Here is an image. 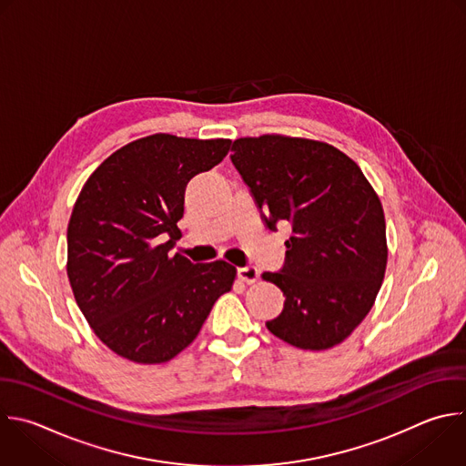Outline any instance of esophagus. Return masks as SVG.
<instances>
[{
	"label": "esophagus",
	"mask_w": 466,
	"mask_h": 466,
	"mask_svg": "<svg viewBox=\"0 0 466 466\" xmlns=\"http://www.w3.org/2000/svg\"><path fill=\"white\" fill-rule=\"evenodd\" d=\"M238 274H239V278L245 283H254L258 279V276H259V270L256 267H252V265H247V267L238 268Z\"/></svg>",
	"instance_id": "34e87169"
}]
</instances>
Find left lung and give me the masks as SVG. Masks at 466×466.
I'll return each instance as SVG.
<instances>
[{
  "label": "left lung",
  "instance_id": "left-lung-1",
  "mask_svg": "<svg viewBox=\"0 0 466 466\" xmlns=\"http://www.w3.org/2000/svg\"><path fill=\"white\" fill-rule=\"evenodd\" d=\"M230 161L268 230L287 221L285 263L263 279L285 296L267 329L320 351L366 319L384 279L388 247L382 205L362 170L337 147L279 135L238 138Z\"/></svg>",
  "mask_w": 466,
  "mask_h": 466
}]
</instances>
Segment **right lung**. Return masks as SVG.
<instances>
[{
  "label": "right lung",
  "instance_id": "obj_1",
  "mask_svg": "<svg viewBox=\"0 0 466 466\" xmlns=\"http://www.w3.org/2000/svg\"><path fill=\"white\" fill-rule=\"evenodd\" d=\"M230 144L149 135L109 155L84 185L67 227V276L82 315L116 355L174 359L232 289L230 263L170 254L187 185L219 165Z\"/></svg>",
  "mask_w": 466,
  "mask_h": 466
}]
</instances>
